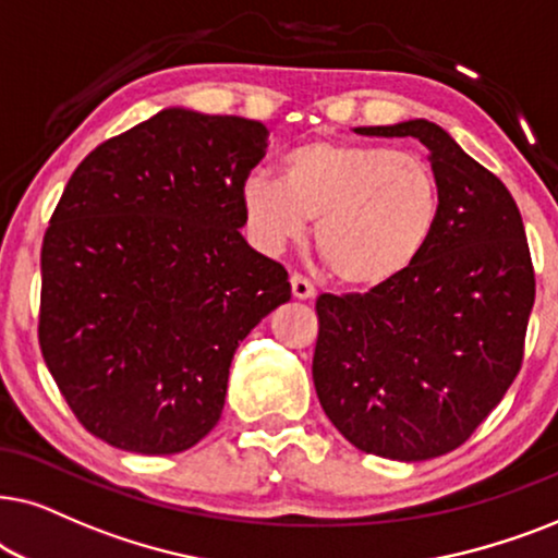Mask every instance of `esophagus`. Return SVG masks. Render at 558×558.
Instances as JSON below:
<instances>
[{
	"mask_svg": "<svg viewBox=\"0 0 558 558\" xmlns=\"http://www.w3.org/2000/svg\"><path fill=\"white\" fill-rule=\"evenodd\" d=\"M291 291H293V299L299 301H311L316 295V288L311 286V280L303 278L299 272L291 275Z\"/></svg>",
	"mask_w": 558,
	"mask_h": 558,
	"instance_id": "34e87169",
	"label": "esophagus"
}]
</instances>
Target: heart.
Instances as JSON below:
<instances>
[{
  "instance_id": "1",
  "label": "heart",
  "mask_w": 558,
  "mask_h": 558,
  "mask_svg": "<svg viewBox=\"0 0 558 558\" xmlns=\"http://www.w3.org/2000/svg\"><path fill=\"white\" fill-rule=\"evenodd\" d=\"M242 211L265 252L299 242L316 219V250L339 283L388 288L413 270L441 221V185L418 155L369 143L311 140L283 158V181L244 178Z\"/></svg>"
}]
</instances>
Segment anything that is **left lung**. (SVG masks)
I'll list each match as a JSON object with an SVG mask.
<instances>
[{
    "label": "left lung",
    "mask_w": 558,
    "mask_h": 558,
    "mask_svg": "<svg viewBox=\"0 0 558 558\" xmlns=\"http://www.w3.org/2000/svg\"><path fill=\"white\" fill-rule=\"evenodd\" d=\"M354 132L426 147L441 221L392 286L316 301V396L356 449L423 462L470 439L515 380L536 299L531 252L510 191L439 124Z\"/></svg>",
    "instance_id": "8db88e82"
}]
</instances>
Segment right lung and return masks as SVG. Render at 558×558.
<instances>
[{"label":"right lung","mask_w":558,"mask_h":558,"mask_svg":"<svg viewBox=\"0 0 558 558\" xmlns=\"http://www.w3.org/2000/svg\"><path fill=\"white\" fill-rule=\"evenodd\" d=\"M267 147L244 117L168 107L81 160L43 240L40 349L86 430L178 454L221 418L240 341L291 301L240 229Z\"/></svg>","instance_id":"1"}]
</instances>
